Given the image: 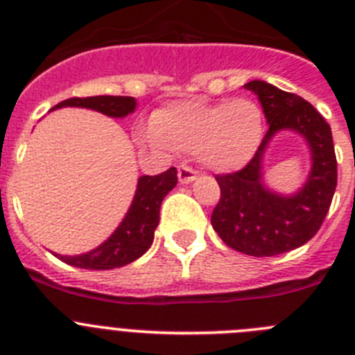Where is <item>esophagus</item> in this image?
Masks as SVG:
<instances>
[{"label": "esophagus", "instance_id": "34e87169", "mask_svg": "<svg viewBox=\"0 0 355 355\" xmlns=\"http://www.w3.org/2000/svg\"><path fill=\"white\" fill-rule=\"evenodd\" d=\"M198 173L193 170V168H189V166H178V180H180V184H191V182L196 180Z\"/></svg>", "mask_w": 355, "mask_h": 355}]
</instances>
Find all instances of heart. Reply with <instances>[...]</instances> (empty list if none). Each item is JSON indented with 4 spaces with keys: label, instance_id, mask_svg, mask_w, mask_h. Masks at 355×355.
Listing matches in <instances>:
<instances>
[{
    "label": "heart",
    "instance_id": "obj_1",
    "mask_svg": "<svg viewBox=\"0 0 355 355\" xmlns=\"http://www.w3.org/2000/svg\"><path fill=\"white\" fill-rule=\"evenodd\" d=\"M263 138V113L251 98L209 102L185 98L162 106L150 118L141 141L196 154L214 171L241 168Z\"/></svg>",
    "mask_w": 355,
    "mask_h": 355
}]
</instances>
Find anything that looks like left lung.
<instances>
[{
	"instance_id": "obj_1",
	"label": "left lung",
	"mask_w": 355,
	"mask_h": 355,
	"mask_svg": "<svg viewBox=\"0 0 355 355\" xmlns=\"http://www.w3.org/2000/svg\"><path fill=\"white\" fill-rule=\"evenodd\" d=\"M244 88L258 95L269 130L245 168L216 177L221 200L210 221L223 242L235 251L276 257L306 244L327 216L338 182L333 134L324 116L299 95L258 79L245 83ZM281 130L301 133L312 154L309 178L293 195L274 193L263 182L264 150Z\"/></svg>"
}]
</instances>
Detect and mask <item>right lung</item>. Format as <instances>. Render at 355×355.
<instances>
[{
    "label": "right lung",
    "instance_id": "add662e5",
    "mask_svg": "<svg viewBox=\"0 0 355 355\" xmlns=\"http://www.w3.org/2000/svg\"><path fill=\"white\" fill-rule=\"evenodd\" d=\"M86 107L111 118H123L134 113L136 98L114 97V95H97V97L67 98L60 102L51 111L60 107ZM177 168H170L161 175H143L138 178V187L132 198L129 210L118 228L111 233L107 241L88 253L65 257L56 254L60 260L72 267L90 270H110L138 260L148 251L154 242V232L159 225V209L164 196L177 185Z\"/></svg>",
    "mask_w": 355,
    "mask_h": 355
}]
</instances>
